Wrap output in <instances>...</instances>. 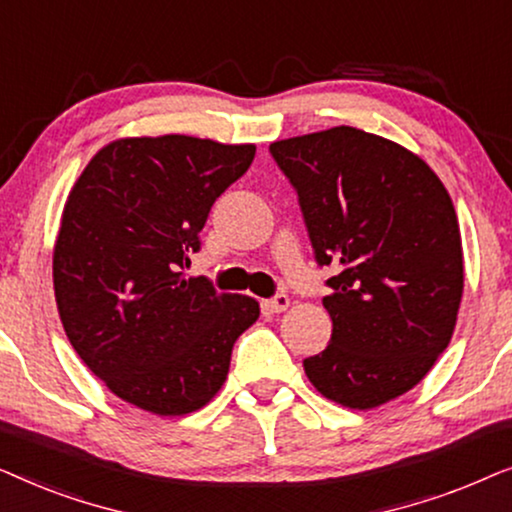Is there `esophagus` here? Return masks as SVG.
I'll use <instances>...</instances> for the list:
<instances>
[{"mask_svg":"<svg viewBox=\"0 0 512 512\" xmlns=\"http://www.w3.org/2000/svg\"><path fill=\"white\" fill-rule=\"evenodd\" d=\"M289 303H291V300H289V296H286V293H277L275 298L265 300L263 307H265V310H268L270 314H279V312H284L286 307H289Z\"/></svg>","mask_w":512,"mask_h":512,"instance_id":"1","label":"esophagus"}]
</instances>
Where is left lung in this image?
<instances>
[{
  "label": "left lung",
  "mask_w": 512,
  "mask_h": 512,
  "mask_svg": "<svg viewBox=\"0 0 512 512\" xmlns=\"http://www.w3.org/2000/svg\"><path fill=\"white\" fill-rule=\"evenodd\" d=\"M296 188L319 265H335L324 352L303 361L321 396L370 410L403 396L450 345L464 293L452 198L405 146L338 125L270 144Z\"/></svg>",
  "instance_id": "obj_1"
}]
</instances>
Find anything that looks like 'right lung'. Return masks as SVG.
<instances>
[{
    "mask_svg": "<svg viewBox=\"0 0 512 512\" xmlns=\"http://www.w3.org/2000/svg\"><path fill=\"white\" fill-rule=\"evenodd\" d=\"M254 153L186 135L125 137L97 151L69 191L55 303L76 354L125 403L179 417L226 382L235 340L261 307L181 270Z\"/></svg>",
    "mask_w": 512,
    "mask_h": 512,
    "instance_id": "right-lung-1",
    "label": "right lung"
}]
</instances>
